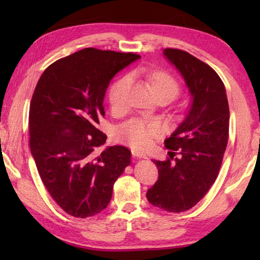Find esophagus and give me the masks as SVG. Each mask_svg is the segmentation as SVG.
Masks as SVG:
<instances>
[{
	"mask_svg": "<svg viewBox=\"0 0 260 260\" xmlns=\"http://www.w3.org/2000/svg\"><path fill=\"white\" fill-rule=\"evenodd\" d=\"M132 154H133V156L135 157H139V158H146V154L140 152L137 150H132Z\"/></svg>",
	"mask_w": 260,
	"mask_h": 260,
	"instance_id": "obj_1",
	"label": "esophagus"
}]
</instances>
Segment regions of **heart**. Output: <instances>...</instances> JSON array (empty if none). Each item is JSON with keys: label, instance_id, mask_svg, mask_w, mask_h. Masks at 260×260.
<instances>
[{"label": "heart", "instance_id": "obj_1", "mask_svg": "<svg viewBox=\"0 0 260 260\" xmlns=\"http://www.w3.org/2000/svg\"><path fill=\"white\" fill-rule=\"evenodd\" d=\"M131 85V77L125 76L117 80L109 90V102L114 107L125 103L127 91ZM151 89L153 93L167 91L175 97L179 92V84L172 76L163 71H157L151 76ZM157 133V125L142 118H133L120 124L115 131L116 140L126 143L135 148H145L151 144Z\"/></svg>", "mask_w": 260, "mask_h": 260}]
</instances>
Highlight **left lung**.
I'll return each mask as SVG.
<instances>
[{
	"label": "left lung",
	"instance_id": "1",
	"mask_svg": "<svg viewBox=\"0 0 260 260\" xmlns=\"http://www.w3.org/2000/svg\"><path fill=\"white\" fill-rule=\"evenodd\" d=\"M163 54L183 77L192 103L183 121L164 141L168 159H153L158 179L146 198L165 211L183 212L217 179L228 143L229 105L223 82L210 66L179 49L168 48Z\"/></svg>",
	"mask_w": 260,
	"mask_h": 260
}]
</instances>
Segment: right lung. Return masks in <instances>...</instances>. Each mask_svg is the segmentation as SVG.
Instances as JSON below:
<instances>
[{
  "label": "right lung",
  "instance_id": "obj_1",
  "mask_svg": "<svg viewBox=\"0 0 260 260\" xmlns=\"http://www.w3.org/2000/svg\"><path fill=\"white\" fill-rule=\"evenodd\" d=\"M140 58L86 48L49 66L38 81L29 112L31 154L48 192L73 217L103 211L131 164L125 146L101 151L107 136L96 126L110 80Z\"/></svg>",
  "mask_w": 260,
  "mask_h": 260
}]
</instances>
